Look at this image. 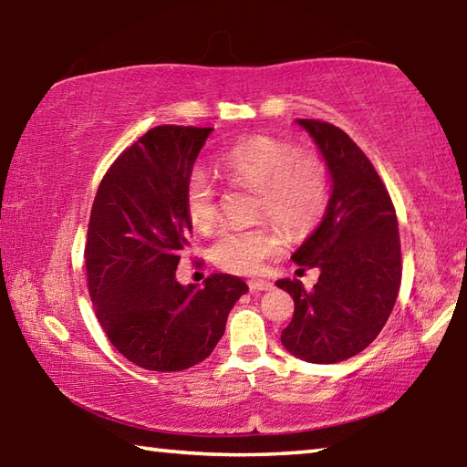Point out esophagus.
Here are the masks:
<instances>
[{"label":"esophagus","instance_id":"esophagus-1","mask_svg":"<svg viewBox=\"0 0 467 467\" xmlns=\"http://www.w3.org/2000/svg\"><path fill=\"white\" fill-rule=\"evenodd\" d=\"M249 288L253 292H265V290H272L274 284L270 280H262V278H255V280H249Z\"/></svg>","mask_w":467,"mask_h":467}]
</instances>
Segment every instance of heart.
Listing matches in <instances>:
<instances>
[{
    "mask_svg": "<svg viewBox=\"0 0 467 467\" xmlns=\"http://www.w3.org/2000/svg\"><path fill=\"white\" fill-rule=\"evenodd\" d=\"M216 171L236 185L255 192V214L272 218L290 236L306 234L319 223L329 200L327 171L315 156L296 154L295 146L272 136H251L216 158ZM189 223L210 233L218 220L216 189L200 172L185 187ZM284 239L272 224L228 228L212 244L214 264L228 272L253 274L282 249Z\"/></svg>",
    "mask_w": 467,
    "mask_h": 467,
    "instance_id": "1",
    "label": "heart"
}]
</instances>
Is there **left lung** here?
I'll list each match as a JSON object with an SVG mask.
<instances>
[{"instance_id":"1","label":"left lung","mask_w":467,"mask_h":467,"mask_svg":"<svg viewBox=\"0 0 467 467\" xmlns=\"http://www.w3.org/2000/svg\"><path fill=\"white\" fill-rule=\"evenodd\" d=\"M326 162L331 193L317 228L292 262L319 267L306 292L296 278L275 286L295 300L282 346L315 365L357 357L389 319L401 282L398 218L383 181L365 152L331 123L296 119Z\"/></svg>"}]
</instances>
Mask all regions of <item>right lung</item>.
Instances as JSON below:
<instances>
[{"instance_id": "right-lung-1", "label": "right lung", "mask_w": 467, "mask_h": 467, "mask_svg": "<svg viewBox=\"0 0 467 467\" xmlns=\"http://www.w3.org/2000/svg\"><path fill=\"white\" fill-rule=\"evenodd\" d=\"M214 128L161 125L110 164L94 197L86 274L99 323L117 350L146 370H185L224 336L247 284L214 274L203 288L177 282L192 236L185 187Z\"/></svg>"}]
</instances>
